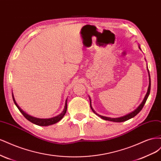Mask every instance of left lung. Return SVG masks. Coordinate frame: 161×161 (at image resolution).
<instances>
[{
	"label": "left lung",
	"instance_id": "obj_1",
	"mask_svg": "<svg viewBox=\"0 0 161 161\" xmlns=\"http://www.w3.org/2000/svg\"><path fill=\"white\" fill-rule=\"evenodd\" d=\"M139 48L140 49V46H139ZM140 50H141V49H140ZM147 70H148V75H149V86H148V91H147V95H146V96H145V97H144V99L143 101L142 102V103H141V104L139 105V107H138V108L137 109H135L134 111L131 112V113H130V114H128V115H125V116L121 117V118H108V117H104V116H102V115H99V116H100L102 119H105V120H108V121H115V122H122V121H127V120H128V119H131V118H134V116H136V115H137V114L139 113V112H140L141 110H142V109L143 108V107H144V104H145V103H146V101H147V99H148V95H149V94H150V85H151V84H150V78L149 70H148V69H147ZM90 105H91V109L92 110V111H93L94 113H95V111H94L93 109H92V107H91V100H90ZM95 114H96V113H95Z\"/></svg>",
	"mask_w": 161,
	"mask_h": 161
}]
</instances>
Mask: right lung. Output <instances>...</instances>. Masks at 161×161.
<instances>
[{
    "instance_id": "obj_1",
    "label": "right lung",
    "mask_w": 161,
    "mask_h": 161,
    "mask_svg": "<svg viewBox=\"0 0 161 161\" xmlns=\"http://www.w3.org/2000/svg\"><path fill=\"white\" fill-rule=\"evenodd\" d=\"M13 99L14 104L17 107V108L19 109V110L20 111L21 113L22 114V115L25 117V118L30 121V122L34 124H36L37 125H42V126H47V125H52L53 124H56L57 122H58L60 119H62V118L64 116V115L66 113V110H67V100H66V103H65V107H64V109L62 113L58 115L56 117H53L52 118H50V119H40V118H33L32 116H30L27 115V114H25V112L23 111L20 108H19V106L17 105V104L16 103L15 101H14V97L13 95Z\"/></svg>"
}]
</instances>
